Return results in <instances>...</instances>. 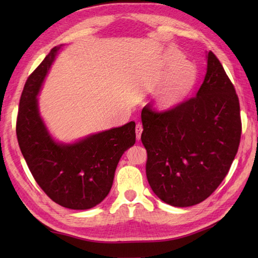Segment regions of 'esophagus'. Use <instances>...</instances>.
Listing matches in <instances>:
<instances>
[{"label":"esophagus","instance_id":"esophagus-1","mask_svg":"<svg viewBox=\"0 0 258 258\" xmlns=\"http://www.w3.org/2000/svg\"><path fill=\"white\" fill-rule=\"evenodd\" d=\"M142 131H143V127H142V123L138 122L137 126H136V134H137V140L141 139V135H142Z\"/></svg>","mask_w":258,"mask_h":258}]
</instances>
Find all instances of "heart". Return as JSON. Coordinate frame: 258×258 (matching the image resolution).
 <instances>
[{
	"label": "heart",
	"mask_w": 258,
	"mask_h": 258,
	"mask_svg": "<svg viewBox=\"0 0 258 258\" xmlns=\"http://www.w3.org/2000/svg\"><path fill=\"white\" fill-rule=\"evenodd\" d=\"M162 72L165 75L156 92V101L162 108H169L188 95L197 82V70L177 50H169L162 60Z\"/></svg>",
	"instance_id": "obj_1"
}]
</instances>
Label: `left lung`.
Wrapping results in <instances>:
<instances>
[{
	"label": "left lung",
	"instance_id": "1",
	"mask_svg": "<svg viewBox=\"0 0 258 258\" xmlns=\"http://www.w3.org/2000/svg\"><path fill=\"white\" fill-rule=\"evenodd\" d=\"M196 96L166 111L142 110V143L151 188L166 204L190 207L206 200L227 175L241 139L239 98L212 51Z\"/></svg>",
	"mask_w": 258,
	"mask_h": 258
}]
</instances>
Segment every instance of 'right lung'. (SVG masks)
<instances>
[{
	"label": "right lung",
	"instance_id": "1",
	"mask_svg": "<svg viewBox=\"0 0 258 258\" xmlns=\"http://www.w3.org/2000/svg\"><path fill=\"white\" fill-rule=\"evenodd\" d=\"M59 47H53L23 87L16 134L20 151L38 186L56 204L73 210L96 207L111 190L121 155L136 143L130 121L74 144L53 141L38 113V91Z\"/></svg>",
	"mask_w": 258,
	"mask_h": 258
}]
</instances>
